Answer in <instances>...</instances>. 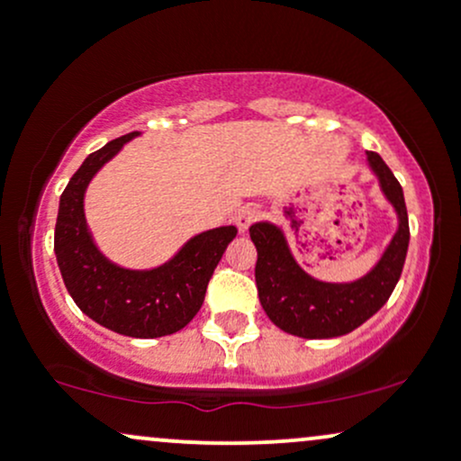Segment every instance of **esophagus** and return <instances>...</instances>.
Instances as JSON below:
<instances>
[{
	"instance_id": "34e87169",
	"label": "esophagus",
	"mask_w": 461,
	"mask_h": 461,
	"mask_svg": "<svg viewBox=\"0 0 461 461\" xmlns=\"http://www.w3.org/2000/svg\"><path fill=\"white\" fill-rule=\"evenodd\" d=\"M258 216H260V212H258L256 208H249V205L247 208L238 210V212L234 214V223L238 227V231H242V234H245L249 227H251V223H256Z\"/></svg>"
}]
</instances>
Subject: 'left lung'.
Returning <instances> with one entry per match:
<instances>
[{"label": "left lung", "instance_id": "left-lung-1", "mask_svg": "<svg viewBox=\"0 0 461 461\" xmlns=\"http://www.w3.org/2000/svg\"><path fill=\"white\" fill-rule=\"evenodd\" d=\"M366 160L385 199L393 203L399 230L385 247L382 260L364 277L348 284L319 282L299 267L277 225L262 221L249 227L258 249V297L268 319L285 333L308 340L345 336L377 314L399 282L410 245L403 188L379 153L366 151Z\"/></svg>", "mask_w": 461, "mask_h": 461}]
</instances>
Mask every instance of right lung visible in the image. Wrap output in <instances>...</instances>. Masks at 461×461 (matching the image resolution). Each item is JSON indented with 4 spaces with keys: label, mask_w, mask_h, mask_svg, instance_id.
Listing matches in <instances>:
<instances>
[{
    "label": "right lung",
    "mask_w": 461,
    "mask_h": 461,
    "mask_svg": "<svg viewBox=\"0 0 461 461\" xmlns=\"http://www.w3.org/2000/svg\"><path fill=\"white\" fill-rule=\"evenodd\" d=\"M136 136L139 131L110 140L68 179L58 208L54 251L68 294L88 319L121 336L160 338L184 330L194 319L216 264L238 230L225 225L201 231L171 260L149 271L110 262L88 231L84 194L95 173Z\"/></svg>",
    "instance_id": "1"
}]
</instances>
